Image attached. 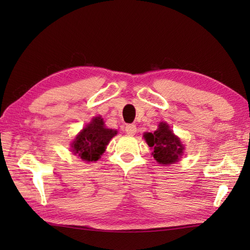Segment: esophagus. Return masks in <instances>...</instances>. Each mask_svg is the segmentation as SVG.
<instances>
[{"label":"esophagus","mask_w":250,"mask_h":250,"mask_svg":"<svg viewBox=\"0 0 250 250\" xmlns=\"http://www.w3.org/2000/svg\"><path fill=\"white\" fill-rule=\"evenodd\" d=\"M125 132H126V134H129V135H134L136 133V125H126Z\"/></svg>","instance_id":"34e87169"}]
</instances>
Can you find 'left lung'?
<instances>
[{
    "label": "left lung",
    "mask_w": 250,
    "mask_h": 250,
    "mask_svg": "<svg viewBox=\"0 0 250 250\" xmlns=\"http://www.w3.org/2000/svg\"><path fill=\"white\" fill-rule=\"evenodd\" d=\"M144 139L152 148V156L159 164L169 166L178 162L183 156L185 147L167 122H160L153 133L144 134Z\"/></svg>",
    "instance_id": "1"
}]
</instances>
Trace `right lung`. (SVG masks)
Returning a JSON list of instances; mask_svg holds the SVG:
<instances>
[{
  "instance_id": "obj_1",
  "label": "right lung",
  "mask_w": 250,
  "mask_h": 250,
  "mask_svg": "<svg viewBox=\"0 0 250 250\" xmlns=\"http://www.w3.org/2000/svg\"><path fill=\"white\" fill-rule=\"evenodd\" d=\"M116 134V130L106 128L101 116L94 117L73 141L71 144L72 152L74 155H78L82 160L86 162L98 161L109 141Z\"/></svg>"
}]
</instances>
